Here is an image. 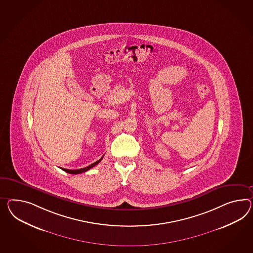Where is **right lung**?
<instances>
[{
  "instance_id": "obj_1",
  "label": "right lung",
  "mask_w": 253,
  "mask_h": 253,
  "mask_svg": "<svg viewBox=\"0 0 253 253\" xmlns=\"http://www.w3.org/2000/svg\"><path fill=\"white\" fill-rule=\"evenodd\" d=\"M103 157H104V156H103ZM103 157H102V158H101L99 161H97V162H95L94 163H92V164L89 165L88 167H85V168L79 169H62L64 171H66V172H68V173H71V174H79V173H83V172H85V171L89 170V169L92 168V167H94L95 165H97L98 163L102 161Z\"/></svg>"
}]
</instances>
